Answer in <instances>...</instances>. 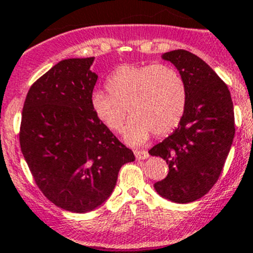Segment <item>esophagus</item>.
Wrapping results in <instances>:
<instances>
[{
  "label": "esophagus",
  "mask_w": 253,
  "mask_h": 253,
  "mask_svg": "<svg viewBox=\"0 0 253 253\" xmlns=\"http://www.w3.org/2000/svg\"><path fill=\"white\" fill-rule=\"evenodd\" d=\"M134 154H135V157H137L138 160H146L149 156L148 152L142 151V149H134Z\"/></svg>",
  "instance_id": "34e87169"
}]
</instances>
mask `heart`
<instances>
[{
  "instance_id": "b5f03b06",
  "label": "heart",
  "mask_w": 253,
  "mask_h": 253,
  "mask_svg": "<svg viewBox=\"0 0 253 253\" xmlns=\"http://www.w3.org/2000/svg\"><path fill=\"white\" fill-rule=\"evenodd\" d=\"M109 92L95 91L91 109L109 130H123L129 113L133 119L126 139L144 142L153 133L165 137L180 125L187 106V86L177 69L167 64H142L116 68L107 78Z\"/></svg>"
}]
</instances>
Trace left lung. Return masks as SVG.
<instances>
[{
    "mask_svg": "<svg viewBox=\"0 0 253 253\" xmlns=\"http://www.w3.org/2000/svg\"><path fill=\"white\" fill-rule=\"evenodd\" d=\"M187 86V106L175 131L149 149L169 165V175L154 184L163 198L195 202L215 185L233 142L234 111L227 84L202 58L184 50L167 51Z\"/></svg>",
    "mask_w": 253,
    "mask_h": 253,
    "instance_id": "obj_1",
    "label": "left lung"
}]
</instances>
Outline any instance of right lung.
Listing matches in <instances>:
<instances>
[{"label": "right lung", "mask_w": 253, "mask_h": 253, "mask_svg": "<svg viewBox=\"0 0 253 253\" xmlns=\"http://www.w3.org/2000/svg\"><path fill=\"white\" fill-rule=\"evenodd\" d=\"M93 57L60 60L29 88L20 147L35 184L57 207L86 213L113 193L123 165L135 160L91 109Z\"/></svg>", "instance_id": "1"}]
</instances>
